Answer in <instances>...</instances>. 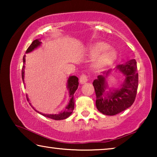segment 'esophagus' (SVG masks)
<instances>
[{
	"label": "esophagus",
	"mask_w": 157,
	"mask_h": 157,
	"mask_svg": "<svg viewBox=\"0 0 157 157\" xmlns=\"http://www.w3.org/2000/svg\"><path fill=\"white\" fill-rule=\"evenodd\" d=\"M87 81H88V76L86 74H82V75H81L80 78H79V82H80V84H84Z\"/></svg>",
	"instance_id": "34e87169"
}]
</instances>
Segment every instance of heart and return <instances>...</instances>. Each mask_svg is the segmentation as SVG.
Masks as SVG:
<instances>
[{
	"mask_svg": "<svg viewBox=\"0 0 157 157\" xmlns=\"http://www.w3.org/2000/svg\"><path fill=\"white\" fill-rule=\"evenodd\" d=\"M90 52L93 55H98L101 53L95 61V66L97 67H102L109 64L116 57V50L109 48L108 44L103 41L98 42L93 46Z\"/></svg>",
	"mask_w": 157,
	"mask_h": 157,
	"instance_id": "1",
	"label": "heart"
}]
</instances>
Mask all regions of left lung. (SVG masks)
I'll return each instance as SVG.
<instances>
[{
	"instance_id": "1",
	"label": "left lung",
	"mask_w": 157,
	"mask_h": 157,
	"mask_svg": "<svg viewBox=\"0 0 157 157\" xmlns=\"http://www.w3.org/2000/svg\"><path fill=\"white\" fill-rule=\"evenodd\" d=\"M117 68L125 75V80L121 89L115 90L113 93L105 97L104 93L107 87L105 77L98 75V79L93 83L96 95V107L105 115L113 116L125 110L133 105L136 96L139 75L136 60H129L124 65L118 66ZM109 72L110 71L107 73Z\"/></svg>"
}]
</instances>
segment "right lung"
Segmentation results:
<instances>
[{"mask_svg": "<svg viewBox=\"0 0 157 157\" xmlns=\"http://www.w3.org/2000/svg\"><path fill=\"white\" fill-rule=\"evenodd\" d=\"M41 42L40 41V39H37L36 40L33 41V43L31 44L30 46L28 47V48L27 49V50H26V53L33 51L34 48H36V47H38L39 45L41 44ZM23 64H24L25 62V55H24L23 57ZM24 67L25 66L23 65L22 67V71H21L23 79H24ZM78 84H79L78 78H77L76 76H71L70 78H69L68 80L67 86L69 89V93H70L71 100H70V102L68 103V105L66 106V108L64 109V110L62 111V112L58 114H54V115H53V114H52V115H49V114H43L41 113H39H39L42 114V115L44 116L47 117V118L54 119V120H56V121L63 120V119L67 118L72 113L74 109V95H73L75 94L76 90L78 88ZM26 98H27V100H28V97L26 96Z\"/></svg>", "mask_w": 157, "mask_h": 157, "instance_id": "1", "label": "right lung"}]
</instances>
